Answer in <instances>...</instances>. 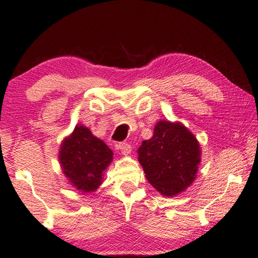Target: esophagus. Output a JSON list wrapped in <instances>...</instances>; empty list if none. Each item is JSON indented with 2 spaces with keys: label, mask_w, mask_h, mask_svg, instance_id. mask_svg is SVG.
Listing matches in <instances>:
<instances>
[{
  "label": "esophagus",
  "mask_w": 258,
  "mask_h": 258,
  "mask_svg": "<svg viewBox=\"0 0 258 258\" xmlns=\"http://www.w3.org/2000/svg\"><path fill=\"white\" fill-rule=\"evenodd\" d=\"M117 150H120L122 154H129L130 151H132V146H130L128 143L122 142L117 144Z\"/></svg>",
  "instance_id": "obj_1"
}]
</instances>
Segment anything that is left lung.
I'll use <instances>...</instances> for the list:
<instances>
[{
    "label": "left lung",
    "instance_id": "obj_1",
    "mask_svg": "<svg viewBox=\"0 0 258 258\" xmlns=\"http://www.w3.org/2000/svg\"><path fill=\"white\" fill-rule=\"evenodd\" d=\"M201 153L200 143L183 124L159 121L152 138L138 149V161L150 183L169 197L184 191L196 179Z\"/></svg>",
    "mask_w": 258,
    "mask_h": 258
}]
</instances>
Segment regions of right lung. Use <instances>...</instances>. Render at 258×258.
<instances>
[{"label": "right lung", "mask_w": 258, "mask_h": 258, "mask_svg": "<svg viewBox=\"0 0 258 258\" xmlns=\"http://www.w3.org/2000/svg\"><path fill=\"white\" fill-rule=\"evenodd\" d=\"M58 159L71 185L81 192H91L101 184L102 173L112 162L113 152L81 124L62 142Z\"/></svg>", "instance_id": "right-lung-1"}]
</instances>
